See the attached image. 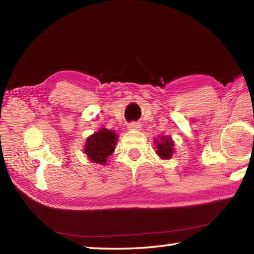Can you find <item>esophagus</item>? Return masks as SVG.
<instances>
[{
  "mask_svg": "<svg viewBox=\"0 0 254 254\" xmlns=\"http://www.w3.org/2000/svg\"><path fill=\"white\" fill-rule=\"evenodd\" d=\"M127 127L130 128V130H140L141 124L139 122H131V123H128Z\"/></svg>",
  "mask_w": 254,
  "mask_h": 254,
  "instance_id": "34e87169",
  "label": "esophagus"
}]
</instances>
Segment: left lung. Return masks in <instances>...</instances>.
Masks as SVG:
<instances>
[{
  "mask_svg": "<svg viewBox=\"0 0 254 254\" xmlns=\"http://www.w3.org/2000/svg\"><path fill=\"white\" fill-rule=\"evenodd\" d=\"M156 142V147H157V154L161 159H170L173 157L174 153V141L171 137L168 135H161L160 139L154 141Z\"/></svg>",
  "mask_w": 254,
  "mask_h": 254,
  "instance_id": "left-lung-1",
  "label": "left lung"
}]
</instances>
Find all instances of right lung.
Segmentation results:
<instances>
[{"label":"right lung","instance_id":"right-lung-1","mask_svg":"<svg viewBox=\"0 0 254 254\" xmlns=\"http://www.w3.org/2000/svg\"><path fill=\"white\" fill-rule=\"evenodd\" d=\"M118 139L119 136L114 131L102 127L100 131L87 137L84 152L92 162L105 165L107 158L114 152Z\"/></svg>","mask_w":254,"mask_h":254}]
</instances>
